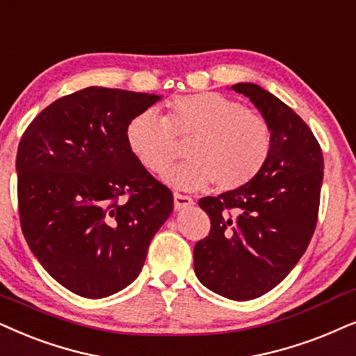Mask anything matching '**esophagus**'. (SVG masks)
Masks as SVG:
<instances>
[{"mask_svg":"<svg viewBox=\"0 0 356 356\" xmlns=\"http://www.w3.org/2000/svg\"><path fill=\"white\" fill-rule=\"evenodd\" d=\"M173 197H175V207H177V209H184V207L193 206V197L191 196L175 193Z\"/></svg>","mask_w":356,"mask_h":356,"instance_id":"1","label":"esophagus"}]
</instances>
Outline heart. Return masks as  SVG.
Wrapping results in <instances>:
<instances>
[{
    "instance_id": "1",
    "label": "heart",
    "mask_w": 356,
    "mask_h": 356,
    "mask_svg": "<svg viewBox=\"0 0 356 356\" xmlns=\"http://www.w3.org/2000/svg\"><path fill=\"white\" fill-rule=\"evenodd\" d=\"M178 138H188V160L165 173V181L195 191L216 181L219 189L250 183L268 160L273 136L260 114L214 91L178 96L167 103L165 118L154 109L134 116L126 144L142 167L161 173L178 155Z\"/></svg>"
}]
</instances>
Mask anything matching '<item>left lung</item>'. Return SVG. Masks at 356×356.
I'll return each instance as SVG.
<instances>
[{"label":"left lung","mask_w":356,"mask_h":356,"mask_svg":"<svg viewBox=\"0 0 356 356\" xmlns=\"http://www.w3.org/2000/svg\"><path fill=\"white\" fill-rule=\"evenodd\" d=\"M268 122L273 145L245 186L200 200L211 232L195 245V273L234 301L260 298L283 281L317 224L324 156L311 129L289 106L255 83H237Z\"/></svg>","instance_id":"obj_1"}]
</instances>
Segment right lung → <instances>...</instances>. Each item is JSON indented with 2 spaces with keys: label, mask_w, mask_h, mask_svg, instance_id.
<instances>
[{
  "label": "right lung",
  "mask_w": 356,
  "mask_h": 356,
  "mask_svg": "<svg viewBox=\"0 0 356 356\" xmlns=\"http://www.w3.org/2000/svg\"><path fill=\"white\" fill-rule=\"evenodd\" d=\"M161 96L90 86L47 106L16 156L21 229L40 265L78 296L131 284L173 211L172 191L126 144V126Z\"/></svg>",
  "instance_id": "1"
}]
</instances>
